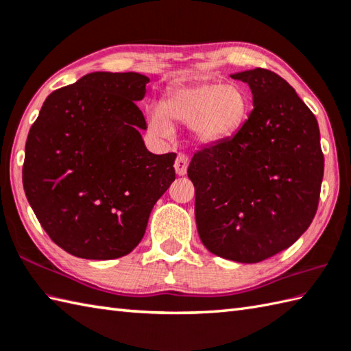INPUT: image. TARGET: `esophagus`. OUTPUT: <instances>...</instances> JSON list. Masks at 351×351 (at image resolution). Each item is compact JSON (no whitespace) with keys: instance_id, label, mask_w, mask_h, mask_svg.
<instances>
[{"instance_id":"esophagus-1","label":"esophagus","mask_w":351,"mask_h":351,"mask_svg":"<svg viewBox=\"0 0 351 351\" xmlns=\"http://www.w3.org/2000/svg\"><path fill=\"white\" fill-rule=\"evenodd\" d=\"M189 162H190V160H189V156H187V155H184V154H180V155H178V156H176V160H175V170H176V173L180 175V176H182V175L187 173Z\"/></svg>"}]
</instances>
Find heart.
<instances>
[{
	"mask_svg": "<svg viewBox=\"0 0 351 351\" xmlns=\"http://www.w3.org/2000/svg\"><path fill=\"white\" fill-rule=\"evenodd\" d=\"M249 113V96L234 83L199 80L171 87L160 107L147 114L149 130L169 136L171 122L189 123L191 137L200 145H215L240 131Z\"/></svg>",
	"mask_w": 351,
	"mask_h": 351,
	"instance_id": "obj_1",
	"label": "heart"
}]
</instances>
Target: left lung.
I'll return each mask as SVG.
<instances>
[{
  "mask_svg": "<svg viewBox=\"0 0 351 351\" xmlns=\"http://www.w3.org/2000/svg\"><path fill=\"white\" fill-rule=\"evenodd\" d=\"M247 83L253 110L234 137L193 155L200 240L237 263H261L288 249L315 217L324 156L314 113L268 69L230 75Z\"/></svg>",
  "mask_w": 351,
  "mask_h": 351,
  "instance_id": "left-lung-1",
  "label": "left lung"
}]
</instances>
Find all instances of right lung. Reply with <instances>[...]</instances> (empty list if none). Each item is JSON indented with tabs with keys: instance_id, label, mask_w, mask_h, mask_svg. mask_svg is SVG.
I'll return each mask as SVG.
<instances>
[{
	"instance_id": "obj_1",
	"label": "right lung",
	"mask_w": 351,
	"mask_h": 351,
	"mask_svg": "<svg viewBox=\"0 0 351 351\" xmlns=\"http://www.w3.org/2000/svg\"><path fill=\"white\" fill-rule=\"evenodd\" d=\"M149 78L92 72L52 92L29 128L22 182L45 232L84 259L128 255L175 181L176 154H151L134 101Z\"/></svg>"
}]
</instances>
